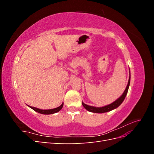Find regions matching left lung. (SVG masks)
<instances>
[{
	"instance_id": "obj_1",
	"label": "left lung",
	"mask_w": 154,
	"mask_h": 154,
	"mask_svg": "<svg viewBox=\"0 0 154 154\" xmlns=\"http://www.w3.org/2000/svg\"><path fill=\"white\" fill-rule=\"evenodd\" d=\"M130 78L128 80V85H127V87H126V89L125 90L123 94L122 95V96L119 97V98H118L117 100L113 102L112 103H111L109 105L103 106V107H94V106L87 105L85 103H83L82 102L83 106H84V108L86 110H87L88 111L92 112H94V113H104V112H106L110 111L114 109H116L117 107H118L122 103V102L124 101L126 96H127V94L128 91L129 85H130Z\"/></svg>"
}]
</instances>
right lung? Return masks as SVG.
Here are the masks:
<instances>
[{
  "label": "right lung",
  "mask_w": 154,
  "mask_h": 154,
  "mask_svg": "<svg viewBox=\"0 0 154 154\" xmlns=\"http://www.w3.org/2000/svg\"><path fill=\"white\" fill-rule=\"evenodd\" d=\"M63 105V103L60 106L57 107V108L53 109H49V110H42V109L35 108V107H33V106H29L30 107V108H31L32 110H34L35 111L37 112H38V113L43 114H54V113L58 112H59L60 110L62 109Z\"/></svg>",
  "instance_id": "add662e5"
}]
</instances>
